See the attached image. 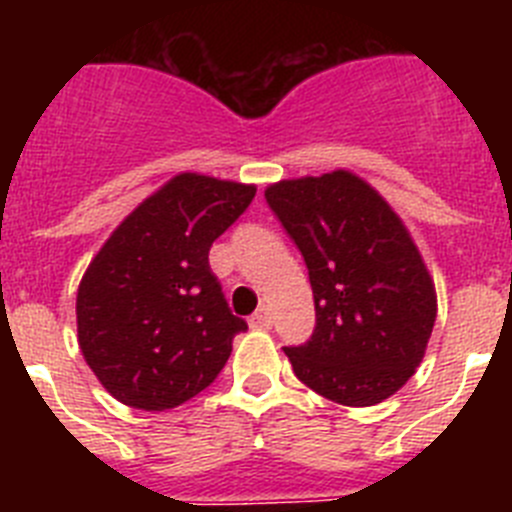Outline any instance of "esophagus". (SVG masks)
<instances>
[{"instance_id": "1", "label": "esophagus", "mask_w": 512, "mask_h": 512, "mask_svg": "<svg viewBox=\"0 0 512 512\" xmlns=\"http://www.w3.org/2000/svg\"><path fill=\"white\" fill-rule=\"evenodd\" d=\"M251 328H271V310L269 307H259L251 315Z\"/></svg>"}]
</instances>
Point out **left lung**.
<instances>
[{"instance_id":"8db88e82","label":"left lung","mask_w":512,"mask_h":512,"mask_svg":"<svg viewBox=\"0 0 512 512\" xmlns=\"http://www.w3.org/2000/svg\"><path fill=\"white\" fill-rule=\"evenodd\" d=\"M264 197L315 300L312 336L284 348L297 379L351 408L395 395L436 323V289L402 220L351 171L271 184Z\"/></svg>"}]
</instances>
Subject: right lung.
<instances>
[{"label":"right lung","instance_id":"obj_1","mask_svg":"<svg viewBox=\"0 0 512 512\" xmlns=\"http://www.w3.org/2000/svg\"><path fill=\"white\" fill-rule=\"evenodd\" d=\"M256 187L179 174L107 238L76 295L81 354L122 405L169 410L215 382L248 330L210 271V246Z\"/></svg>","mask_w":512,"mask_h":512}]
</instances>
